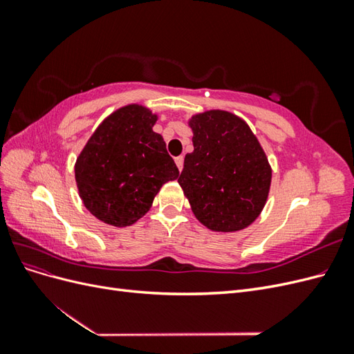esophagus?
Returning <instances> with one entry per match:
<instances>
[{
  "label": "esophagus",
  "mask_w": 354,
  "mask_h": 354,
  "mask_svg": "<svg viewBox=\"0 0 354 354\" xmlns=\"http://www.w3.org/2000/svg\"><path fill=\"white\" fill-rule=\"evenodd\" d=\"M174 160H176V165H177V168H178V171L183 169V162H185V158H183V156H177Z\"/></svg>",
  "instance_id": "34e87169"
}]
</instances>
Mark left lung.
<instances>
[{"instance_id":"1","label":"left lung","mask_w":354,"mask_h":354,"mask_svg":"<svg viewBox=\"0 0 354 354\" xmlns=\"http://www.w3.org/2000/svg\"><path fill=\"white\" fill-rule=\"evenodd\" d=\"M194 152L178 177L196 218L211 230L236 232L260 216L272 168L241 118L224 111L192 116Z\"/></svg>"}]
</instances>
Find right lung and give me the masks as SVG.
I'll return each mask as SVG.
<instances>
[{
    "label": "right lung",
    "instance_id": "1",
    "mask_svg": "<svg viewBox=\"0 0 354 354\" xmlns=\"http://www.w3.org/2000/svg\"><path fill=\"white\" fill-rule=\"evenodd\" d=\"M156 115L138 104L118 109L99 125L75 164L84 205L99 220L130 226L151 208L178 168L152 127Z\"/></svg>",
    "mask_w": 354,
    "mask_h": 354
}]
</instances>
